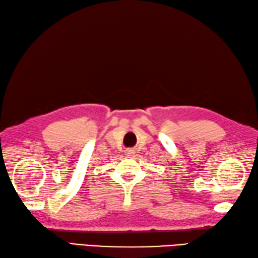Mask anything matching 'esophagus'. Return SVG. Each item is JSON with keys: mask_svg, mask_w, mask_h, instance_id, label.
I'll list each match as a JSON object with an SVG mask.
<instances>
[{"mask_svg": "<svg viewBox=\"0 0 258 258\" xmlns=\"http://www.w3.org/2000/svg\"><path fill=\"white\" fill-rule=\"evenodd\" d=\"M134 154H135V151H134V149H132V148H128V149H126V151H125V155H126L127 157L133 156Z\"/></svg>", "mask_w": 258, "mask_h": 258, "instance_id": "1", "label": "esophagus"}]
</instances>
